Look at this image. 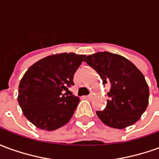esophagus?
I'll return each instance as SVG.
<instances>
[{
    "mask_svg": "<svg viewBox=\"0 0 159 159\" xmlns=\"http://www.w3.org/2000/svg\"><path fill=\"white\" fill-rule=\"evenodd\" d=\"M93 96H94V94H93V93H91L90 94H89V95L87 96V98H88L89 100H91V99H93Z\"/></svg>",
    "mask_w": 159,
    "mask_h": 159,
    "instance_id": "34e87169",
    "label": "esophagus"
}]
</instances>
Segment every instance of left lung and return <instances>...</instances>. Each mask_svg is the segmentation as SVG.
<instances>
[{
    "label": "left lung",
    "mask_w": 159,
    "mask_h": 159,
    "mask_svg": "<svg viewBox=\"0 0 159 159\" xmlns=\"http://www.w3.org/2000/svg\"><path fill=\"white\" fill-rule=\"evenodd\" d=\"M84 61L99 73L103 84H110L106 109L97 111L100 121L123 129L140 119L149 102V88L145 76L133 63L123 56L99 52Z\"/></svg>",
    "instance_id": "obj_1"
}]
</instances>
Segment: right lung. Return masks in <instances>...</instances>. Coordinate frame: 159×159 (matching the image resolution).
<instances>
[{
  "label": "right lung",
  "mask_w": 159,
  "mask_h": 159,
  "mask_svg": "<svg viewBox=\"0 0 159 159\" xmlns=\"http://www.w3.org/2000/svg\"><path fill=\"white\" fill-rule=\"evenodd\" d=\"M86 55L62 52L40 59L20 80L18 101L24 115L40 129L55 130L69 122L79 98L63 94Z\"/></svg>",
  "instance_id": "obj_1"
}]
</instances>
